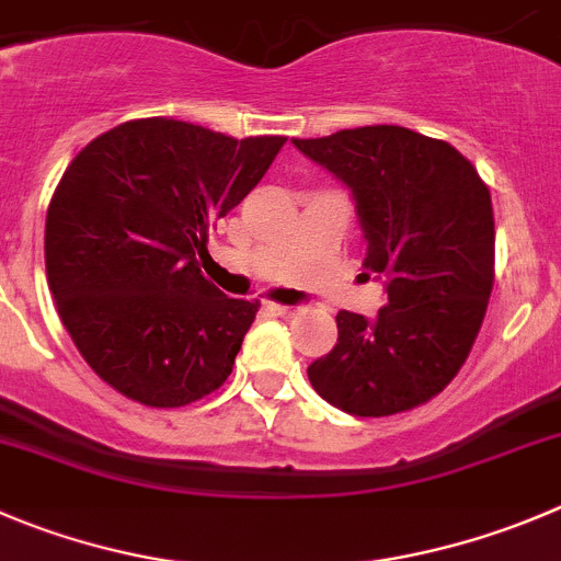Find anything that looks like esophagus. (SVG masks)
Masks as SVG:
<instances>
[{"instance_id":"1","label":"esophagus","mask_w":561,"mask_h":561,"mask_svg":"<svg viewBox=\"0 0 561 561\" xmlns=\"http://www.w3.org/2000/svg\"><path fill=\"white\" fill-rule=\"evenodd\" d=\"M266 311L277 313V317H295L297 308H291V306H280V302H266Z\"/></svg>"}]
</instances>
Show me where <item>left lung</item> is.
<instances>
[{
  "instance_id": "1",
  "label": "left lung",
  "mask_w": 561,
  "mask_h": 561,
  "mask_svg": "<svg viewBox=\"0 0 561 561\" xmlns=\"http://www.w3.org/2000/svg\"><path fill=\"white\" fill-rule=\"evenodd\" d=\"M355 195L364 266L388 277L375 322L339 311V344L308 366L313 391L350 415L404 413L466 364L495 280L490 186L446 140L360 126L295 140Z\"/></svg>"
}]
</instances>
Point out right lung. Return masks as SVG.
<instances>
[{"label":"right lung","instance_id":"obj_1","mask_svg":"<svg viewBox=\"0 0 561 561\" xmlns=\"http://www.w3.org/2000/svg\"><path fill=\"white\" fill-rule=\"evenodd\" d=\"M284 142L140 117L71 159L46 211V277L79 355L117 393L184 408L228 380L261 302L222 295L197 255Z\"/></svg>","mask_w":561,"mask_h":561}]
</instances>
